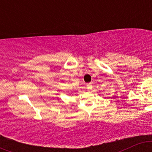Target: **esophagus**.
I'll use <instances>...</instances> for the list:
<instances>
[{
	"label": "esophagus",
	"instance_id": "34e87169",
	"mask_svg": "<svg viewBox=\"0 0 152 152\" xmlns=\"http://www.w3.org/2000/svg\"><path fill=\"white\" fill-rule=\"evenodd\" d=\"M86 86H87V88H88V90H91L92 88H93V86H92L91 83H87Z\"/></svg>",
	"mask_w": 152,
	"mask_h": 152
}]
</instances>
